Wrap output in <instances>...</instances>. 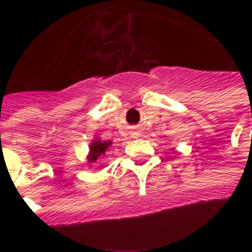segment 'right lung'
Returning a JSON list of instances; mask_svg holds the SVG:
<instances>
[{
  "mask_svg": "<svg viewBox=\"0 0 252 252\" xmlns=\"http://www.w3.org/2000/svg\"><path fill=\"white\" fill-rule=\"evenodd\" d=\"M112 142L110 140L107 141H102L100 138H95L94 141L90 144V153L87 156V159H89V163H94L96 162L100 157L104 156L106 150L111 146Z\"/></svg>",
  "mask_w": 252,
  "mask_h": 252,
  "instance_id": "right-lung-1",
  "label": "right lung"
}]
</instances>
